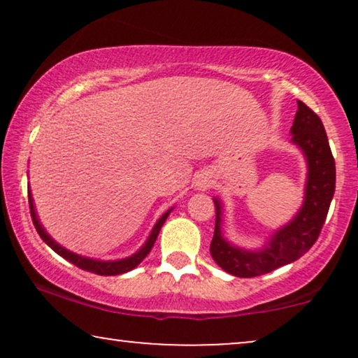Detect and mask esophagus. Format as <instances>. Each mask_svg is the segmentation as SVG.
<instances>
[{"mask_svg":"<svg viewBox=\"0 0 358 358\" xmlns=\"http://www.w3.org/2000/svg\"><path fill=\"white\" fill-rule=\"evenodd\" d=\"M212 184L213 179L208 174H199L197 179H195V187L199 190H207L208 187H212Z\"/></svg>","mask_w":358,"mask_h":358,"instance_id":"esophagus-1","label":"esophagus"}]
</instances>
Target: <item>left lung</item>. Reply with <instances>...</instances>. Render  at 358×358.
I'll list each match as a JSON object with an SVG mask.
<instances>
[{
    "label": "left lung",
    "mask_w": 358,
    "mask_h": 358,
    "mask_svg": "<svg viewBox=\"0 0 358 358\" xmlns=\"http://www.w3.org/2000/svg\"><path fill=\"white\" fill-rule=\"evenodd\" d=\"M290 143L306 161L305 197L290 222L275 229L262 248L246 249L223 236V203L215 197V233L210 254L224 272L234 277H257L295 262L311 249L320 236L336 190V163L332 158L324 125L306 104L298 101V110L290 129Z\"/></svg>",
    "instance_id": "obj_1"
}]
</instances>
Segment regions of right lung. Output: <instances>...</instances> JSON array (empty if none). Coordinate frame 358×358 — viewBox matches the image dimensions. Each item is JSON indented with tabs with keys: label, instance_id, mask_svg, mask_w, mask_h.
Masks as SVG:
<instances>
[{
	"label": "right lung",
	"instance_id": "right-lung-1",
	"mask_svg": "<svg viewBox=\"0 0 358 358\" xmlns=\"http://www.w3.org/2000/svg\"><path fill=\"white\" fill-rule=\"evenodd\" d=\"M27 194H29V207H31L32 223H34V227H36V229H37L38 236L43 239V243H45L47 246H50L53 251L58 254V256H62L63 259H66L68 262L75 264L76 267L83 268V271L94 272V273H97V275H120V273L134 271V268L138 266V264L143 261L146 256H148L150 251H151V248H153V244L156 241V238H158L161 227H163V224H164L166 218L169 217V213L174 210V207H173V208H169L166 213L161 215V218L155 223V227H153V229H151V233L148 234V238H146V241H145L143 246H141L136 252L131 254V256L124 257V259H115V261H101V259L81 256V254L73 252V251H70V249L63 248L62 244H58L55 239H53L50 234L47 233V229L43 228V224L41 223V220H38V217H37L36 205H34L31 187H27Z\"/></svg>",
	"mask_w": 358,
	"mask_h": 358
}]
</instances>
